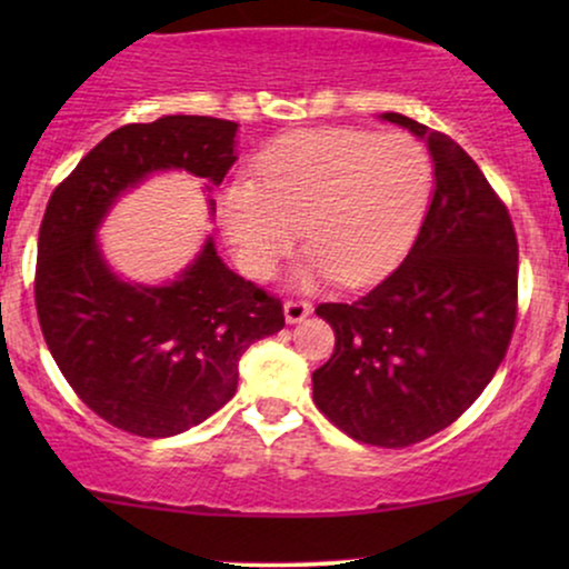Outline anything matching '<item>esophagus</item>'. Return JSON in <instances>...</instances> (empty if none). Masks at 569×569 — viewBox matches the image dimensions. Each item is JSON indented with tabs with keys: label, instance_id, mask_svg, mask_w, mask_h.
<instances>
[{
	"label": "esophagus",
	"instance_id": "obj_1",
	"mask_svg": "<svg viewBox=\"0 0 569 569\" xmlns=\"http://www.w3.org/2000/svg\"><path fill=\"white\" fill-rule=\"evenodd\" d=\"M310 312H312V305L302 302V299H289V302L283 305L286 323H302Z\"/></svg>",
	"mask_w": 569,
	"mask_h": 569
}]
</instances>
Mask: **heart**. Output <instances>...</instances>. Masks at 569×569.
I'll list each match as a JSON object with an SVG mask.
<instances>
[{
  "instance_id": "obj_1",
  "label": "heart",
  "mask_w": 569,
  "mask_h": 569,
  "mask_svg": "<svg viewBox=\"0 0 569 569\" xmlns=\"http://www.w3.org/2000/svg\"><path fill=\"white\" fill-rule=\"evenodd\" d=\"M433 166L407 133L293 130L219 192V221L248 276L270 278L297 224L310 243L293 283L363 286L398 264L426 219Z\"/></svg>"
}]
</instances>
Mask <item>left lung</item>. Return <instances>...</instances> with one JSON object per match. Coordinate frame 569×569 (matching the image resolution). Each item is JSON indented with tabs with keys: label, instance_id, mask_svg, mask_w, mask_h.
<instances>
[{
	"label": "left lung",
	"instance_id": "8db88e82",
	"mask_svg": "<svg viewBox=\"0 0 569 569\" xmlns=\"http://www.w3.org/2000/svg\"><path fill=\"white\" fill-rule=\"evenodd\" d=\"M380 120L428 143L433 198L398 270L358 302L318 305L335 329L312 398L339 430L409 447L452 426L498 371L516 323L519 246L460 143L398 112Z\"/></svg>",
	"mask_w": 569,
	"mask_h": 569
}]
</instances>
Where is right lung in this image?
<instances>
[{
    "instance_id": "obj_1",
    "label": "right lung",
    "mask_w": 569,
    "mask_h": 569,
    "mask_svg": "<svg viewBox=\"0 0 569 569\" xmlns=\"http://www.w3.org/2000/svg\"><path fill=\"white\" fill-rule=\"evenodd\" d=\"M238 122L166 114L109 133L61 181L37 246V316L74 393L109 426L147 439L184 433L224 407L240 356L283 329L276 297L221 262L208 234L166 283L122 278L98 230L149 176L187 171L211 192L238 160ZM208 213L217 202L208 194Z\"/></svg>"
}]
</instances>
